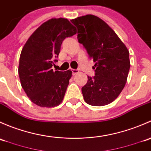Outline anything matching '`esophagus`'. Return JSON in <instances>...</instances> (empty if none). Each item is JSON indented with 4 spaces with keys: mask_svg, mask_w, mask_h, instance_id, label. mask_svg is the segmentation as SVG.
<instances>
[{
    "mask_svg": "<svg viewBox=\"0 0 151 151\" xmlns=\"http://www.w3.org/2000/svg\"><path fill=\"white\" fill-rule=\"evenodd\" d=\"M72 73H73V75L75 76L77 73H78L79 70L78 69H72Z\"/></svg>",
    "mask_w": 151,
    "mask_h": 151,
    "instance_id": "obj_1",
    "label": "esophagus"
}]
</instances>
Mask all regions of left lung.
I'll list each match as a JSON object with an SVG mask.
<instances>
[{
	"label": "left lung",
	"instance_id": "1",
	"mask_svg": "<svg viewBox=\"0 0 151 151\" xmlns=\"http://www.w3.org/2000/svg\"><path fill=\"white\" fill-rule=\"evenodd\" d=\"M78 28V40L95 63V76H88L82 87L83 99L93 106H103L118 97L127 83L129 52L107 23L91 14L70 20Z\"/></svg>",
	"mask_w": 151,
	"mask_h": 151
}]
</instances>
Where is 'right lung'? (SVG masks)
<instances>
[{
    "instance_id": "right-lung-1",
    "label": "right lung",
    "mask_w": 151,
    "mask_h": 151,
    "mask_svg": "<svg viewBox=\"0 0 151 151\" xmlns=\"http://www.w3.org/2000/svg\"><path fill=\"white\" fill-rule=\"evenodd\" d=\"M76 33L67 19H51L43 23L22 50L19 76L29 99L40 107L57 106L63 101L72 71H54L61 45L65 38Z\"/></svg>"
}]
</instances>
